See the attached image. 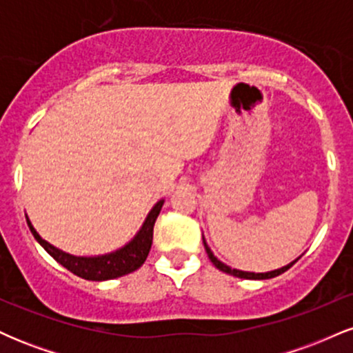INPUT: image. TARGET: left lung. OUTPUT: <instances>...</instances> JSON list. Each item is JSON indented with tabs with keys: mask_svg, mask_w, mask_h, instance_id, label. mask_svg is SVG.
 <instances>
[{
	"mask_svg": "<svg viewBox=\"0 0 353 353\" xmlns=\"http://www.w3.org/2000/svg\"><path fill=\"white\" fill-rule=\"evenodd\" d=\"M204 247H205V252H208V255H209L210 262H212V264L216 265L219 270H222V272H225V274H230V275H234V277H239V279H250V281H264V279H272V277H277V275H281V274L285 272V270H289L290 267H292V265L295 264V262H297L299 259H301V257H299V259H295L294 262H290V264L283 265L282 269H277V270H270V272L255 274V272H244V270H237V269H232V267L225 265L224 262H221V261H219V259L216 257V255L212 254V250L209 249L208 242H205V241H204Z\"/></svg>",
	"mask_w": 353,
	"mask_h": 353,
	"instance_id": "obj_1",
	"label": "left lung"
}]
</instances>
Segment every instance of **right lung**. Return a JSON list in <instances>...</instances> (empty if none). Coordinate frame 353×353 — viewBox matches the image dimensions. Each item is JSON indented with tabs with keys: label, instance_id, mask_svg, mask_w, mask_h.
Returning <instances> with one entry per match:
<instances>
[{
	"label": "right lung",
	"instance_id": "obj_1",
	"mask_svg": "<svg viewBox=\"0 0 353 353\" xmlns=\"http://www.w3.org/2000/svg\"><path fill=\"white\" fill-rule=\"evenodd\" d=\"M163 204L164 199H161L156 205H154L151 212L145 217L143 228L139 229V232L136 234L134 239H132L129 244H125L124 247H121V249H117L111 254L96 255V257H78V255L63 252L58 247L51 245L50 242L44 241V239L36 232V229L30 222V219L26 217V221L36 241L44 247V250H46L56 262H59L61 265L66 267L70 272L78 275L81 279L101 282L109 281V279L123 277L125 274L134 272V270H137L144 264L152 245L154 224H156V219L159 216L161 209H163Z\"/></svg>",
	"mask_w": 353,
	"mask_h": 353
}]
</instances>
